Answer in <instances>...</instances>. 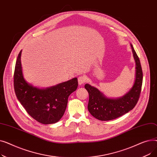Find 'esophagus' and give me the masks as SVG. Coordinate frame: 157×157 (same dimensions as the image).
I'll use <instances>...</instances> for the list:
<instances>
[{
  "instance_id": "1",
  "label": "esophagus",
  "mask_w": 157,
  "mask_h": 157,
  "mask_svg": "<svg viewBox=\"0 0 157 157\" xmlns=\"http://www.w3.org/2000/svg\"><path fill=\"white\" fill-rule=\"evenodd\" d=\"M86 81V78L84 76H81L78 78V84L79 85H82Z\"/></svg>"
}]
</instances>
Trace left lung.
Listing matches in <instances>:
<instances>
[{"label":"left lung","mask_w":157,"mask_h":157,"mask_svg":"<svg viewBox=\"0 0 157 157\" xmlns=\"http://www.w3.org/2000/svg\"><path fill=\"white\" fill-rule=\"evenodd\" d=\"M136 62L134 83L128 92L118 98H109L98 88L86 84L85 88L89 94L88 109L92 116L101 121L116 119L127 113L136 105L141 91L143 71L139 57L133 46L130 44Z\"/></svg>","instance_id":"obj_1"}]
</instances>
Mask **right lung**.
<instances>
[{"label":"right lung","mask_w":157,"mask_h":157,"mask_svg":"<svg viewBox=\"0 0 157 157\" xmlns=\"http://www.w3.org/2000/svg\"><path fill=\"white\" fill-rule=\"evenodd\" d=\"M21 52L16 60L14 88L18 100L30 117L43 124L59 121L67 108L69 96L76 91L78 78L48 88H39L25 79L21 63Z\"/></svg>","instance_id":"right-lung-1"}]
</instances>
